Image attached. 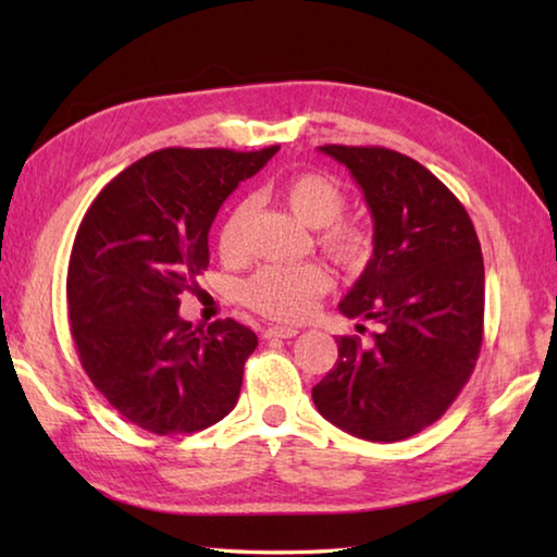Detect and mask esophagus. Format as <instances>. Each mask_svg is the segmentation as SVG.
Instances as JSON below:
<instances>
[{
    "instance_id": "34e87169",
    "label": "esophagus",
    "mask_w": 557,
    "mask_h": 557,
    "mask_svg": "<svg viewBox=\"0 0 557 557\" xmlns=\"http://www.w3.org/2000/svg\"><path fill=\"white\" fill-rule=\"evenodd\" d=\"M299 332L295 326H268L265 329V338H292V336H297Z\"/></svg>"
}]
</instances>
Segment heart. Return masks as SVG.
I'll return each instance as SVG.
<instances>
[{
    "label": "heart",
    "mask_w": 557,
    "mask_h": 557,
    "mask_svg": "<svg viewBox=\"0 0 557 557\" xmlns=\"http://www.w3.org/2000/svg\"><path fill=\"white\" fill-rule=\"evenodd\" d=\"M282 201L301 223L322 228L319 245L338 268L356 270L371 258L373 233L363 223L342 219L346 194L336 178L326 174H299L282 186ZM245 213H248L245 203H238L221 223L215 245L225 260L240 256ZM329 285H332V277L312 262L292 268L268 265L245 280L243 301L277 322H301Z\"/></svg>",
    "instance_id": "heart-1"
}]
</instances>
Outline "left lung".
Instances as JSON below:
<instances>
[{"instance_id": "1", "label": "left lung", "mask_w": 557, "mask_h": 557, "mask_svg": "<svg viewBox=\"0 0 557 557\" xmlns=\"http://www.w3.org/2000/svg\"><path fill=\"white\" fill-rule=\"evenodd\" d=\"M319 149L351 172L373 215V258L338 309L379 332L369 344L338 336L334 369L312 398L348 435L398 442L437 422L474 371L482 248L465 206L420 162L385 147Z\"/></svg>"}]
</instances>
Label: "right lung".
Here are the masks:
<instances>
[{"label":"right lung","instance_id":"right-lung-1","mask_svg":"<svg viewBox=\"0 0 557 557\" xmlns=\"http://www.w3.org/2000/svg\"><path fill=\"white\" fill-rule=\"evenodd\" d=\"M277 149H159L83 215L65 280L71 336L83 371L132 425L191 435L238 403L256 332L235 319L194 329L178 317V295L209 268L221 203Z\"/></svg>","mask_w":557,"mask_h":557}]
</instances>
